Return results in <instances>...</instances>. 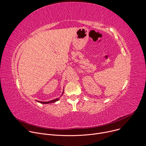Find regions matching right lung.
<instances>
[{
    "label": "right lung",
    "mask_w": 146,
    "mask_h": 146,
    "mask_svg": "<svg viewBox=\"0 0 146 146\" xmlns=\"http://www.w3.org/2000/svg\"><path fill=\"white\" fill-rule=\"evenodd\" d=\"M64 92V90L63 92H62V95H60V97H61L62 95H63ZM59 100V98H56V99H53V100H51L48 101V102H41V101H38V100H36V101L37 102H39V103H42V104H48V103H51L55 102H56V101H58V100Z\"/></svg>",
    "instance_id": "right-lung-1"
}]
</instances>
